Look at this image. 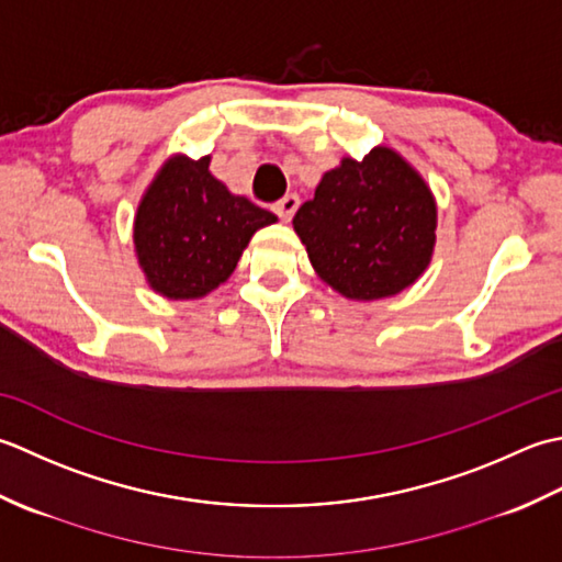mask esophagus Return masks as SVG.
Instances as JSON below:
<instances>
[{
    "label": "esophagus",
    "instance_id": "34e87169",
    "mask_svg": "<svg viewBox=\"0 0 562 562\" xmlns=\"http://www.w3.org/2000/svg\"><path fill=\"white\" fill-rule=\"evenodd\" d=\"M297 205H301V199H297L295 193H289V196H283L281 201L273 203V213H277L283 223H289L291 217L295 215Z\"/></svg>",
    "mask_w": 562,
    "mask_h": 562
}]
</instances>
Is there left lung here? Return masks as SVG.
I'll use <instances>...</instances> for the list:
<instances>
[{"label":"left lung","mask_w":562,"mask_h":562,"mask_svg":"<svg viewBox=\"0 0 562 562\" xmlns=\"http://www.w3.org/2000/svg\"><path fill=\"white\" fill-rule=\"evenodd\" d=\"M311 265L353 301L395 295L434 251L437 203L415 169L387 147L341 159L293 217Z\"/></svg>","instance_id":"1"}]
</instances>
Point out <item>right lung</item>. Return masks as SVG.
<instances>
[{
	"label": "right lung",
	"instance_id": "obj_1",
	"mask_svg": "<svg viewBox=\"0 0 562 562\" xmlns=\"http://www.w3.org/2000/svg\"><path fill=\"white\" fill-rule=\"evenodd\" d=\"M211 157H171L135 215L137 261L157 293L201 297L235 271L249 237L277 215L233 196L211 171Z\"/></svg>",
	"mask_w": 562,
	"mask_h": 562
}]
</instances>
